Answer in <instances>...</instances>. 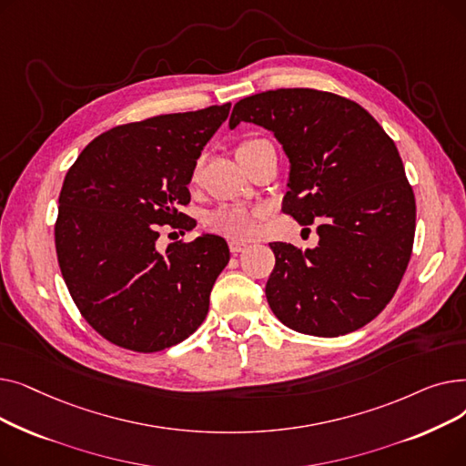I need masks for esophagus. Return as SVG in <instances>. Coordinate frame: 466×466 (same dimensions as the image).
<instances>
[{
    "label": "esophagus",
    "mask_w": 466,
    "mask_h": 466,
    "mask_svg": "<svg viewBox=\"0 0 466 466\" xmlns=\"http://www.w3.org/2000/svg\"><path fill=\"white\" fill-rule=\"evenodd\" d=\"M228 248H230V253H232V255H238V253H241V251H246V249H248V243L232 239V241L228 243Z\"/></svg>",
    "instance_id": "1"
}]
</instances>
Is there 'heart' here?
I'll return each instance as SVG.
<instances>
[{"label": "heart", "instance_id": "1", "mask_svg": "<svg viewBox=\"0 0 466 466\" xmlns=\"http://www.w3.org/2000/svg\"><path fill=\"white\" fill-rule=\"evenodd\" d=\"M264 143V139H248L243 141L238 147V153L251 149V147ZM202 171V158L196 160L194 167H192V181H198ZM264 217V209L258 208H246L239 204H225L217 209H213L211 213L206 215V227L225 238L230 239H249L255 236L257 228H258V220Z\"/></svg>", "mask_w": 466, "mask_h": 466}]
</instances>
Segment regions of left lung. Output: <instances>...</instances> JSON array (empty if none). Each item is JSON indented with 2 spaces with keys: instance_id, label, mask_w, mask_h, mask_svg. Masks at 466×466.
<instances>
[{
  "instance_id": "1",
  "label": "left lung",
  "mask_w": 466,
  "mask_h": 466,
  "mask_svg": "<svg viewBox=\"0 0 466 466\" xmlns=\"http://www.w3.org/2000/svg\"><path fill=\"white\" fill-rule=\"evenodd\" d=\"M241 120L272 130L290 160L281 211L308 227L319 246L272 241L266 299L297 332L334 338L378 317L395 297L415 236V196L395 141L344 96L278 88L243 97Z\"/></svg>"
}]
</instances>
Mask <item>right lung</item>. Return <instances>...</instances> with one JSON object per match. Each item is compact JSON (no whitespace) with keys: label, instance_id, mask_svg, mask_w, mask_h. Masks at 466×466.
<instances>
[{"label":"right lung","instance_id":"right-lung-1","mask_svg":"<svg viewBox=\"0 0 466 466\" xmlns=\"http://www.w3.org/2000/svg\"><path fill=\"white\" fill-rule=\"evenodd\" d=\"M230 104L115 127L67 169L55 225L56 257L85 321L111 344L157 353L196 332L230 260L206 234L157 249L160 227L192 230V167Z\"/></svg>","mask_w":466,"mask_h":466}]
</instances>
